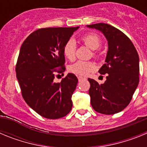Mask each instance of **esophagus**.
I'll use <instances>...</instances> for the list:
<instances>
[{
	"mask_svg": "<svg viewBox=\"0 0 147 147\" xmlns=\"http://www.w3.org/2000/svg\"><path fill=\"white\" fill-rule=\"evenodd\" d=\"M77 78H78V80H79V81H81V80H85V77H83V76H78Z\"/></svg>",
	"mask_w": 147,
	"mask_h": 147,
	"instance_id": "34e87169",
	"label": "esophagus"
}]
</instances>
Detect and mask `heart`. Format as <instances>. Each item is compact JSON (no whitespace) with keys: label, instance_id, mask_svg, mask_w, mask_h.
I'll use <instances>...</instances> for the list:
<instances>
[{"label":"heart","instance_id":"b5f03b06","mask_svg":"<svg viewBox=\"0 0 147 147\" xmlns=\"http://www.w3.org/2000/svg\"><path fill=\"white\" fill-rule=\"evenodd\" d=\"M81 40L85 45L93 50V57L98 58L99 57V53L96 51L101 46L102 41L98 35L94 33H88L82 36ZM76 50V44L72 39H70L65 43L63 46V54L69 60H74L75 59ZM95 64L91 61L79 60L74 64L71 65L68 67V70L71 73L79 76H86L89 73L95 69Z\"/></svg>","mask_w":147,"mask_h":147}]
</instances>
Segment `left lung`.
<instances>
[{"instance_id": "8db88e82", "label": "left lung", "mask_w": 147, "mask_h": 147, "mask_svg": "<svg viewBox=\"0 0 147 147\" xmlns=\"http://www.w3.org/2000/svg\"><path fill=\"white\" fill-rule=\"evenodd\" d=\"M87 26L99 30L108 42L106 63L98 71L107 74L106 81L100 85L88 79L90 103L99 113H117L129 105L138 85L139 57L132 41L118 28L103 23Z\"/></svg>"}]
</instances>
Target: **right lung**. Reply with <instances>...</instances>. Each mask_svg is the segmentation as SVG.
Masks as SVG:
<instances>
[{"label": "right lung", "instance_id": "right-lung-1", "mask_svg": "<svg viewBox=\"0 0 147 147\" xmlns=\"http://www.w3.org/2000/svg\"><path fill=\"white\" fill-rule=\"evenodd\" d=\"M78 28H40L32 32L20 48L15 71L22 96L31 108L46 119L64 117L72 108L71 97L77 77L67 74L58 83L54 82V78L65 70L62 49Z\"/></svg>", "mask_w": 147, "mask_h": 147}]
</instances>
